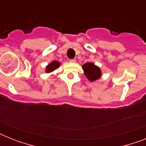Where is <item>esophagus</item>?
<instances>
[{"instance_id": "esophagus-1", "label": "esophagus", "mask_w": 146, "mask_h": 146, "mask_svg": "<svg viewBox=\"0 0 146 146\" xmlns=\"http://www.w3.org/2000/svg\"><path fill=\"white\" fill-rule=\"evenodd\" d=\"M76 60L75 59V58H74V59H70V62H72V63H74V62H76Z\"/></svg>"}]
</instances>
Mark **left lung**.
<instances>
[{"label": "left lung", "instance_id": "left-lung-1", "mask_svg": "<svg viewBox=\"0 0 146 146\" xmlns=\"http://www.w3.org/2000/svg\"><path fill=\"white\" fill-rule=\"evenodd\" d=\"M82 69L85 72V75L90 81L99 79L101 76V70L97 66L92 63H86L82 66Z\"/></svg>", "mask_w": 146, "mask_h": 146}]
</instances>
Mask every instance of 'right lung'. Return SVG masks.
Masks as SVG:
<instances>
[{"label":"right lung","mask_w":146,"mask_h":146,"mask_svg":"<svg viewBox=\"0 0 146 146\" xmlns=\"http://www.w3.org/2000/svg\"><path fill=\"white\" fill-rule=\"evenodd\" d=\"M60 66V64L58 61H53L51 62L48 66L46 67V72L47 73H50V72H52L54 70L57 69Z\"/></svg>","instance_id":"right-lung-1"}]
</instances>
